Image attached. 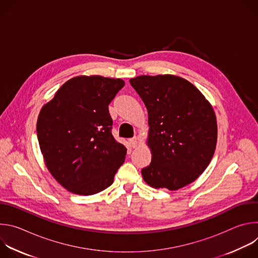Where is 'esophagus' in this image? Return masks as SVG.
Here are the masks:
<instances>
[{
    "instance_id": "obj_1",
    "label": "esophagus",
    "mask_w": 258,
    "mask_h": 258,
    "mask_svg": "<svg viewBox=\"0 0 258 258\" xmlns=\"http://www.w3.org/2000/svg\"><path fill=\"white\" fill-rule=\"evenodd\" d=\"M128 142H130V145H131L132 148H136V147H137L138 144H139V139H138L137 137H134V138L130 139Z\"/></svg>"
}]
</instances>
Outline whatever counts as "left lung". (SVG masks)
<instances>
[{"mask_svg": "<svg viewBox=\"0 0 258 258\" xmlns=\"http://www.w3.org/2000/svg\"><path fill=\"white\" fill-rule=\"evenodd\" d=\"M130 83L148 110L147 144L152 160L142 169L144 180L170 191L189 185L215 151L217 124L211 104L194 85L176 76H141Z\"/></svg>", "mask_w": 258, "mask_h": 258, "instance_id": "left-lung-1", "label": "left lung"}]
</instances>
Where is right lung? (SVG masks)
I'll return each mask as SVG.
<instances>
[{"instance_id": "add662e5", "label": "right lung", "mask_w": 258, "mask_h": 258, "mask_svg": "<svg viewBox=\"0 0 258 258\" xmlns=\"http://www.w3.org/2000/svg\"><path fill=\"white\" fill-rule=\"evenodd\" d=\"M123 86L120 79L76 77L42 107L36 122L41 152L67 191L88 196L112 185L126 148L112 136L108 105Z\"/></svg>"}]
</instances>
